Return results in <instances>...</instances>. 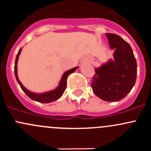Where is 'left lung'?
<instances>
[{"instance_id":"8db88e82","label":"left lung","mask_w":151,"mask_h":151,"mask_svg":"<svg viewBox=\"0 0 151 151\" xmlns=\"http://www.w3.org/2000/svg\"><path fill=\"white\" fill-rule=\"evenodd\" d=\"M114 60L95 69L91 88L106 101H118L127 96L135 84L137 72L136 58L129 44L115 33H106Z\"/></svg>"}]
</instances>
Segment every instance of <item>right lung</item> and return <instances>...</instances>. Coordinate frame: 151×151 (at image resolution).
<instances>
[{
  "instance_id": "right-lung-1",
  "label": "right lung",
  "mask_w": 151,
  "mask_h": 151,
  "mask_svg": "<svg viewBox=\"0 0 151 151\" xmlns=\"http://www.w3.org/2000/svg\"><path fill=\"white\" fill-rule=\"evenodd\" d=\"M21 50L22 49H19V52H18L17 55L16 60H15V64H14V74H15V77L17 79V81L19 83V86L22 88V91L25 92V93L26 94L27 96L31 99L34 100V101H38V102L40 103H50L52 102V101H56V100L58 99L59 98L61 97V96L63 95V93H64L65 90H66V80L68 76L70 74L74 72L76 69H77L78 67H75V68H73L71 69L68 70V71H66L64 74L62 76L61 80L60 82V84H59V86L56 88L55 90H53V91H50V92L45 93H35L30 92L28 90H27L25 87L22 85V83H20V81L19 80L17 77V60L18 58H19V54L21 52Z\"/></svg>"
}]
</instances>
